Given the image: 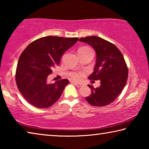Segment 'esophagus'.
I'll return each mask as SVG.
<instances>
[{
  "instance_id": "34e87169",
  "label": "esophagus",
  "mask_w": 149,
  "mask_h": 149,
  "mask_svg": "<svg viewBox=\"0 0 149 149\" xmlns=\"http://www.w3.org/2000/svg\"><path fill=\"white\" fill-rule=\"evenodd\" d=\"M73 84H74L75 86H77V87H79V88H80V87H81L82 86H83V84H82V83H77V82H72Z\"/></svg>"
}]
</instances>
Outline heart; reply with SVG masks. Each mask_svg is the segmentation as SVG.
Listing matches in <instances>:
<instances>
[{"instance_id": "1", "label": "heart", "mask_w": 149, "mask_h": 149, "mask_svg": "<svg viewBox=\"0 0 149 149\" xmlns=\"http://www.w3.org/2000/svg\"><path fill=\"white\" fill-rule=\"evenodd\" d=\"M90 50H92V49H91L90 48H88V47H82V48L79 49V51H90ZM69 76L71 79H74L75 80H79L82 78V74L81 72H73L70 73Z\"/></svg>"}]
</instances>
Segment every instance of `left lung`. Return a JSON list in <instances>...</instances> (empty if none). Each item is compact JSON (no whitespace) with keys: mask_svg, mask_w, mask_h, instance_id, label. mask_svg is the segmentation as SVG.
Wrapping results in <instances>:
<instances>
[{"mask_svg":"<svg viewBox=\"0 0 149 149\" xmlns=\"http://www.w3.org/2000/svg\"><path fill=\"white\" fill-rule=\"evenodd\" d=\"M79 41L87 43L95 49L96 63L88 79L100 80L101 83L96 88L88 85L92 93L86 100L93 106L108 105L118 97L126 84L128 69L123 55L114 44L97 36L81 38Z\"/></svg>","mask_w":149,"mask_h":149,"instance_id":"8db88e82","label":"left lung"}]
</instances>
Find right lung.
Masks as SVG:
<instances>
[{
	"label": "right lung",
	"mask_w": 149,
	"mask_h": 149,
	"mask_svg": "<svg viewBox=\"0 0 149 149\" xmlns=\"http://www.w3.org/2000/svg\"><path fill=\"white\" fill-rule=\"evenodd\" d=\"M79 38L44 36L29 44L18 60L15 81L25 100L36 108L53 105L61 97L67 79L48 84L47 78L59 64L62 55Z\"/></svg>",
	"instance_id": "1"
}]
</instances>
